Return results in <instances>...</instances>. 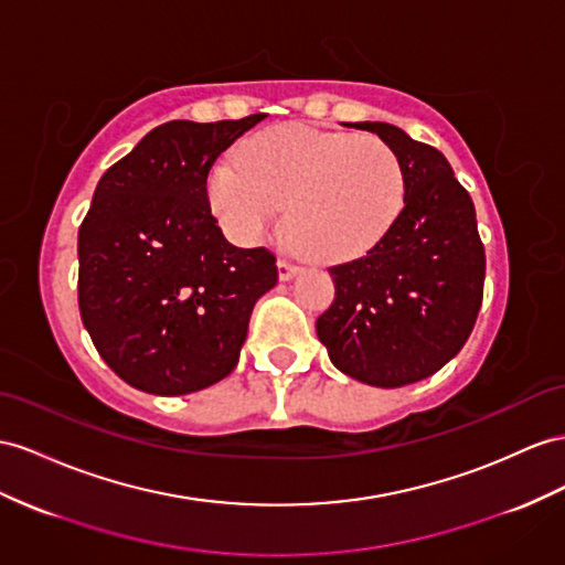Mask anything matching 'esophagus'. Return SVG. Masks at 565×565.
I'll return each mask as SVG.
<instances>
[{
	"mask_svg": "<svg viewBox=\"0 0 565 565\" xmlns=\"http://www.w3.org/2000/svg\"><path fill=\"white\" fill-rule=\"evenodd\" d=\"M277 269H279V279H281V281H291V279L296 277V274L300 271V267H298V265H291V263H288V259H279Z\"/></svg>",
	"mask_w": 565,
	"mask_h": 565,
	"instance_id": "obj_1",
	"label": "esophagus"
}]
</instances>
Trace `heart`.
<instances>
[{"mask_svg": "<svg viewBox=\"0 0 565 565\" xmlns=\"http://www.w3.org/2000/svg\"><path fill=\"white\" fill-rule=\"evenodd\" d=\"M210 207L238 243L263 241L286 205L298 248L341 263L374 248L406 202V171L374 136L279 124L241 145L207 181Z\"/></svg>", "mask_w": 565, "mask_h": 565, "instance_id": "heart-1", "label": "heart"}]
</instances>
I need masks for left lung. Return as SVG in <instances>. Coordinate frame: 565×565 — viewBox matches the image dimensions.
<instances>
[{"label": "left lung", "instance_id": "obj_1", "mask_svg": "<svg viewBox=\"0 0 565 565\" xmlns=\"http://www.w3.org/2000/svg\"><path fill=\"white\" fill-rule=\"evenodd\" d=\"M353 128L396 150L406 202L367 255L329 269L337 296L317 317V339L343 374L396 388L431 377L468 341L482 306L484 245L472 200L437 148L384 121Z\"/></svg>", "mask_w": 565, "mask_h": 565}]
</instances>
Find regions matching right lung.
Here are the masks:
<instances>
[{
	"label": "right lung",
	"instance_id": "obj_1",
	"mask_svg": "<svg viewBox=\"0 0 565 565\" xmlns=\"http://www.w3.org/2000/svg\"><path fill=\"white\" fill-rule=\"evenodd\" d=\"M263 119L167 121L95 188L78 231V308L97 353L145 394L224 380L279 279L269 250L224 238L207 200L216 157Z\"/></svg>",
	"mask_w": 565,
	"mask_h": 565
}]
</instances>
